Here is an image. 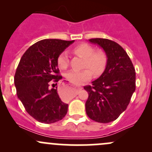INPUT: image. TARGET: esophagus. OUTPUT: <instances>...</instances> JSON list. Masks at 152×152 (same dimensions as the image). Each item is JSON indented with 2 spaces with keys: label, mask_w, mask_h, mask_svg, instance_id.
Returning a JSON list of instances; mask_svg holds the SVG:
<instances>
[{
  "label": "esophagus",
  "mask_w": 152,
  "mask_h": 152,
  "mask_svg": "<svg viewBox=\"0 0 152 152\" xmlns=\"http://www.w3.org/2000/svg\"><path fill=\"white\" fill-rule=\"evenodd\" d=\"M70 87L69 85H63V87H62L60 91H59L60 92V94L61 95H65V96L67 98L71 97L72 95H73V93H70ZM73 89H74V91L73 92L78 93H79V91H80L82 88V87H76L75 88H73Z\"/></svg>",
  "instance_id": "34e87169"
}]
</instances>
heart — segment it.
I'll use <instances>...</instances> for the list:
<instances>
[{
    "label": "heart",
    "mask_w": 152,
    "mask_h": 152,
    "mask_svg": "<svg viewBox=\"0 0 152 152\" xmlns=\"http://www.w3.org/2000/svg\"><path fill=\"white\" fill-rule=\"evenodd\" d=\"M75 53L85 58L84 67L82 70H71L65 73V78L76 85H79L92 77V72L96 76L102 74L107 63V56L103 50H95V48L87 43H81L73 49ZM57 64L62 69L67 68L69 65V56L66 50L62 51L57 57ZM89 69H88V68Z\"/></svg>",
    "instance_id": "obj_1"
}]
</instances>
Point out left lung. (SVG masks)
Wrapping results in <instances>:
<instances>
[{"instance_id": "8db88e82", "label": "left lung", "mask_w": 152, "mask_h": 152, "mask_svg": "<svg viewBox=\"0 0 152 152\" xmlns=\"http://www.w3.org/2000/svg\"><path fill=\"white\" fill-rule=\"evenodd\" d=\"M104 49L107 63L100 77L84 87L88 93L86 113L92 120L107 124L125 111L135 90V70L129 56L117 42L108 39H89Z\"/></svg>"}]
</instances>
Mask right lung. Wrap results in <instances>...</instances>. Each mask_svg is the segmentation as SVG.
Segmentation results:
<instances>
[{"label": "right lung", "mask_w": 152, "mask_h": 152, "mask_svg": "<svg viewBox=\"0 0 152 152\" xmlns=\"http://www.w3.org/2000/svg\"><path fill=\"white\" fill-rule=\"evenodd\" d=\"M73 42L42 39L29 47L18 64L15 75L17 95L27 113L37 121L55 123L66 115L68 104L61 101L57 88H50V85L62 78L57 57Z\"/></svg>", "instance_id": "obj_1"}]
</instances>
